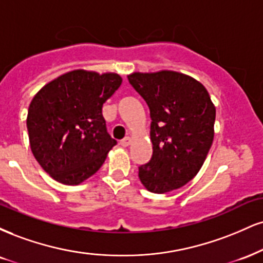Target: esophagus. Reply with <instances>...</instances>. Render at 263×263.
<instances>
[{
    "instance_id": "esophagus-1",
    "label": "esophagus",
    "mask_w": 263,
    "mask_h": 263,
    "mask_svg": "<svg viewBox=\"0 0 263 263\" xmlns=\"http://www.w3.org/2000/svg\"><path fill=\"white\" fill-rule=\"evenodd\" d=\"M120 144H121L122 147H128V145L131 144V138L125 137L123 140H121V142H120Z\"/></svg>"
}]
</instances>
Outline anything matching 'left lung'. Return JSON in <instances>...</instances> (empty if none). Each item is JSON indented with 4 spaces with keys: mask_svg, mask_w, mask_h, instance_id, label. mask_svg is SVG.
Wrapping results in <instances>:
<instances>
[{
    "mask_svg": "<svg viewBox=\"0 0 263 263\" xmlns=\"http://www.w3.org/2000/svg\"><path fill=\"white\" fill-rule=\"evenodd\" d=\"M128 81L151 110V160L138 167L148 191L165 194L197 175L214 138L216 106L191 76L163 69L134 72Z\"/></svg>",
    "mask_w": 263,
    "mask_h": 263,
    "instance_id": "8db88e82",
    "label": "left lung"
}]
</instances>
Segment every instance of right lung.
<instances>
[{"label":"right lung","instance_id":"add662e5","mask_svg":"<svg viewBox=\"0 0 263 263\" xmlns=\"http://www.w3.org/2000/svg\"><path fill=\"white\" fill-rule=\"evenodd\" d=\"M121 83L114 72L73 69L46 83L31 99L30 149L53 180L80 185L105 162L118 142L107 134L103 105Z\"/></svg>","mask_w":263,"mask_h":263}]
</instances>
